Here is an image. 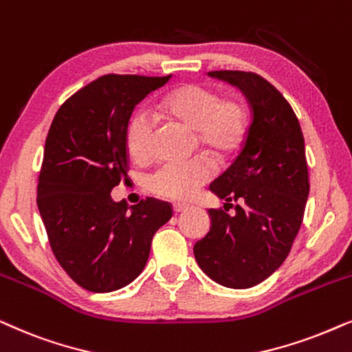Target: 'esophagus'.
Masks as SVG:
<instances>
[{"label": "esophagus", "instance_id": "34e87169", "mask_svg": "<svg viewBox=\"0 0 352 352\" xmlns=\"http://www.w3.org/2000/svg\"><path fill=\"white\" fill-rule=\"evenodd\" d=\"M187 208H189V204H175V205H173V212H175V213H181Z\"/></svg>", "mask_w": 352, "mask_h": 352}]
</instances>
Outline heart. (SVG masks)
<instances>
[{"label":"heart","mask_w":352,"mask_h":352,"mask_svg":"<svg viewBox=\"0 0 352 352\" xmlns=\"http://www.w3.org/2000/svg\"><path fill=\"white\" fill-rule=\"evenodd\" d=\"M160 113L168 121L194 132V139L210 157L225 160L241 147L248 134V116L234 100L221 98L204 85L186 84L160 100ZM155 124L147 111H137L126 127V150L140 162L148 155ZM212 177V166L202 158L189 163H163L148 177V189L160 197L186 200Z\"/></svg>","instance_id":"obj_1"}]
</instances>
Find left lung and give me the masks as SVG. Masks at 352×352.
Here are the masks:
<instances>
[{
  "label": "left lung",
  "mask_w": 352,
  "mask_h": 352,
  "mask_svg": "<svg viewBox=\"0 0 352 352\" xmlns=\"http://www.w3.org/2000/svg\"><path fill=\"white\" fill-rule=\"evenodd\" d=\"M210 77L237 87L248 98L252 121L232 165L210 184L228 204L231 217L210 208V231L194 245L199 267L218 285L252 287L275 273L302 225L309 197L304 135L291 104L262 76L212 71Z\"/></svg>",
  "instance_id": "1"
}]
</instances>
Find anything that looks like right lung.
<instances>
[{
    "label": "right lung",
    "mask_w": 352,
    "mask_h": 352,
    "mask_svg": "<svg viewBox=\"0 0 352 352\" xmlns=\"http://www.w3.org/2000/svg\"><path fill=\"white\" fill-rule=\"evenodd\" d=\"M171 76L108 74L66 100L50 126L36 205L59 265L77 285L109 293L147 263L152 237L173 217L168 202L111 199L127 177L126 127L135 104Z\"/></svg>",
    "instance_id": "obj_1"
}]
</instances>
